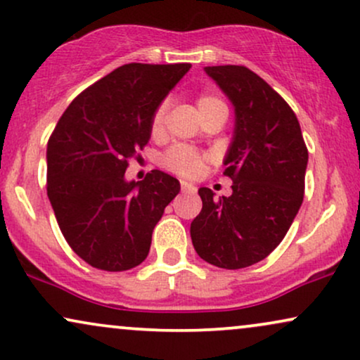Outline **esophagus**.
Listing matches in <instances>:
<instances>
[{
  "mask_svg": "<svg viewBox=\"0 0 360 360\" xmlns=\"http://www.w3.org/2000/svg\"><path fill=\"white\" fill-rule=\"evenodd\" d=\"M181 189H183V193H191V194L196 193V186L188 183V181H181Z\"/></svg>",
  "mask_w": 360,
  "mask_h": 360,
  "instance_id": "1",
  "label": "esophagus"
}]
</instances>
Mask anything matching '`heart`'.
Returning <instances> with one entry per match:
<instances>
[{
    "mask_svg": "<svg viewBox=\"0 0 360 360\" xmlns=\"http://www.w3.org/2000/svg\"><path fill=\"white\" fill-rule=\"evenodd\" d=\"M216 105H224V103L219 101V98L211 97V95H201V97L198 98L199 110L210 109V107H216ZM166 112H167V102H162L161 105L158 107V110H155V114L153 117V132H159L162 129L164 119H166ZM164 166L181 176L193 177L201 171L202 159L199 158L198 153H194L193 149H189V147L179 146V147H174V149H171L166 155H164Z\"/></svg>",
    "mask_w": 360,
    "mask_h": 360,
    "instance_id": "heart-1",
    "label": "heart"
}]
</instances>
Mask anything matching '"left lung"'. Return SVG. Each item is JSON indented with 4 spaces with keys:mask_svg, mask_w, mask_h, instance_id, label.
<instances>
[{
    "mask_svg": "<svg viewBox=\"0 0 360 360\" xmlns=\"http://www.w3.org/2000/svg\"><path fill=\"white\" fill-rule=\"evenodd\" d=\"M235 109L223 164L231 196L199 188L202 210L191 223L196 253L238 270L262 262L283 240L304 201L309 162L300 124L262 77L240 65L205 67Z\"/></svg>",
    "mask_w": 360,
    "mask_h": 360,
    "instance_id": "8db88e82",
    "label": "left lung"
}]
</instances>
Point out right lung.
Returning a JSON list of instances; mask_svg holds the SVG:
<instances>
[{"label":"right lung","instance_id":"add662e5","mask_svg":"<svg viewBox=\"0 0 360 360\" xmlns=\"http://www.w3.org/2000/svg\"><path fill=\"white\" fill-rule=\"evenodd\" d=\"M189 63H127L95 82L60 117L46 146V193L65 240L98 270L147 258L153 231L181 184L154 169L127 181L153 132V117Z\"/></svg>","mask_w":360,"mask_h":360}]
</instances>
